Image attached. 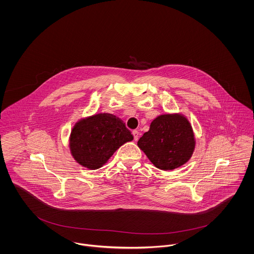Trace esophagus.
<instances>
[{
	"label": "esophagus",
	"mask_w": 254,
	"mask_h": 254,
	"mask_svg": "<svg viewBox=\"0 0 254 254\" xmlns=\"http://www.w3.org/2000/svg\"><path fill=\"white\" fill-rule=\"evenodd\" d=\"M132 135L134 137V140L137 141V140L139 139V135H140V133H139L137 130H133V131H132Z\"/></svg>",
	"instance_id": "1"
}]
</instances>
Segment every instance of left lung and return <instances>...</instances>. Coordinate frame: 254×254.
I'll use <instances>...</instances> for the list:
<instances>
[{"instance_id": "left-lung-1", "label": "left lung", "mask_w": 254, "mask_h": 254, "mask_svg": "<svg viewBox=\"0 0 254 254\" xmlns=\"http://www.w3.org/2000/svg\"><path fill=\"white\" fill-rule=\"evenodd\" d=\"M151 162L161 170H173L187 163L195 148V138L189 120L182 114L156 117L137 142Z\"/></svg>"}]
</instances>
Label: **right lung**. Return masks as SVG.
<instances>
[{
	"mask_svg": "<svg viewBox=\"0 0 254 254\" xmlns=\"http://www.w3.org/2000/svg\"><path fill=\"white\" fill-rule=\"evenodd\" d=\"M132 140L131 132L121 119L99 113L81 119L74 125L69 149L80 165L95 170L104 165L122 145Z\"/></svg>",
	"mask_w": 254,
	"mask_h": 254,
	"instance_id": "right-lung-1",
	"label": "right lung"
}]
</instances>
